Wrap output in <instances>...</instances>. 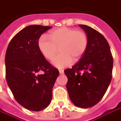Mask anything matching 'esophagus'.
Returning <instances> with one entry per match:
<instances>
[{"mask_svg":"<svg viewBox=\"0 0 121 121\" xmlns=\"http://www.w3.org/2000/svg\"><path fill=\"white\" fill-rule=\"evenodd\" d=\"M59 72H60V74H63L64 73V70L63 69H60Z\"/></svg>","mask_w":121,"mask_h":121,"instance_id":"esophagus-1","label":"esophagus"}]
</instances>
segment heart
<instances>
[{
	"label": "heart",
	"instance_id": "obj_1",
	"mask_svg": "<svg viewBox=\"0 0 121 121\" xmlns=\"http://www.w3.org/2000/svg\"><path fill=\"white\" fill-rule=\"evenodd\" d=\"M46 36L38 39V48L41 53L48 60H53L60 48L61 53L53 60V64L57 68H64L72 64L73 59L79 60L86 53L88 46L87 33L69 27H60L51 31Z\"/></svg>",
	"mask_w": 121,
	"mask_h": 121
}]
</instances>
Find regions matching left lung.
<instances>
[{
  "instance_id": "1",
  "label": "left lung",
  "mask_w": 121,
  "mask_h": 121,
  "mask_svg": "<svg viewBox=\"0 0 121 121\" xmlns=\"http://www.w3.org/2000/svg\"><path fill=\"white\" fill-rule=\"evenodd\" d=\"M88 37V46L80 60L64 70L68 95L82 108L95 105L103 98L112 77L113 57L108 41L87 25H79Z\"/></svg>"
}]
</instances>
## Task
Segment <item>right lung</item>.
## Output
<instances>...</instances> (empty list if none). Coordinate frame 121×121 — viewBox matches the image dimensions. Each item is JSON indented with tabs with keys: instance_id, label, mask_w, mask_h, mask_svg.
<instances>
[{
	"instance_id": "1",
	"label": "right lung",
	"mask_w": 121,
	"mask_h": 121,
	"mask_svg": "<svg viewBox=\"0 0 121 121\" xmlns=\"http://www.w3.org/2000/svg\"><path fill=\"white\" fill-rule=\"evenodd\" d=\"M51 28L41 25L25 27L11 39L6 51L7 84L18 103L31 111L44 110L50 104L59 76L58 69L46 60L38 48L39 37Z\"/></svg>"
}]
</instances>
